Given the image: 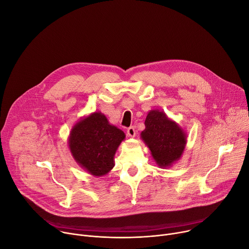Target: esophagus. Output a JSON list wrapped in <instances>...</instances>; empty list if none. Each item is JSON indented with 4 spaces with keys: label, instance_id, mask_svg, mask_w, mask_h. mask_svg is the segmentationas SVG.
Returning a JSON list of instances; mask_svg holds the SVG:
<instances>
[{
    "label": "esophagus",
    "instance_id": "esophagus-1",
    "mask_svg": "<svg viewBox=\"0 0 249 249\" xmlns=\"http://www.w3.org/2000/svg\"><path fill=\"white\" fill-rule=\"evenodd\" d=\"M127 135H128L129 137H131V138H134V137L136 136V130H135V128H134V127H129V128L127 129Z\"/></svg>",
    "mask_w": 249,
    "mask_h": 249
}]
</instances>
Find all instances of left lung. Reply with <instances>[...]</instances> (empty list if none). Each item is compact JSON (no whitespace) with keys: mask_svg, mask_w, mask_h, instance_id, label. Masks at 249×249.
I'll use <instances>...</instances> for the list:
<instances>
[{"mask_svg":"<svg viewBox=\"0 0 249 249\" xmlns=\"http://www.w3.org/2000/svg\"><path fill=\"white\" fill-rule=\"evenodd\" d=\"M145 126L141 139L150 149L153 159L160 167H170L181 158L187 143V134L159 109L149 111Z\"/></svg>","mask_w":249,"mask_h":249,"instance_id":"left-lung-1","label":"left lung"}]
</instances>
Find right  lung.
<instances>
[{
	"label": "right lung",
	"mask_w": 249,
	"mask_h": 249,
	"mask_svg": "<svg viewBox=\"0 0 249 249\" xmlns=\"http://www.w3.org/2000/svg\"><path fill=\"white\" fill-rule=\"evenodd\" d=\"M125 133L97 111L81 118L72 128L68 146L76 162L94 176L108 173Z\"/></svg>",
	"instance_id": "1"
}]
</instances>
